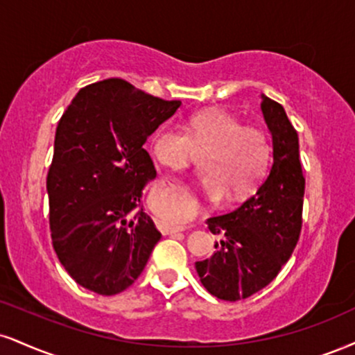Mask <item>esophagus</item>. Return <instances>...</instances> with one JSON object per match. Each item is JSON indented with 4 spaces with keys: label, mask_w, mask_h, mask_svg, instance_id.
<instances>
[{
    "label": "esophagus",
    "mask_w": 355,
    "mask_h": 355,
    "mask_svg": "<svg viewBox=\"0 0 355 355\" xmlns=\"http://www.w3.org/2000/svg\"><path fill=\"white\" fill-rule=\"evenodd\" d=\"M183 230H187V225H178V226H173V228L166 230L165 234H170V233H177V232H183Z\"/></svg>",
    "instance_id": "1"
}]
</instances>
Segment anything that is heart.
Wrapping results in <instances>:
<instances>
[{"instance_id": "obj_1", "label": "heart", "mask_w": 355, "mask_h": 355, "mask_svg": "<svg viewBox=\"0 0 355 355\" xmlns=\"http://www.w3.org/2000/svg\"><path fill=\"white\" fill-rule=\"evenodd\" d=\"M150 150L166 168L180 170L195 159L196 150H208L200 183L211 200L226 195L232 202L250 196L270 172L272 147L266 132L245 127L225 110H203L190 117L189 125L166 122L153 132Z\"/></svg>"}]
</instances>
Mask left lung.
<instances>
[{
  "instance_id": "8db88e82",
  "label": "left lung",
  "mask_w": 355,
  "mask_h": 355,
  "mask_svg": "<svg viewBox=\"0 0 355 355\" xmlns=\"http://www.w3.org/2000/svg\"><path fill=\"white\" fill-rule=\"evenodd\" d=\"M263 117L272 137V165L258 190L241 207L207 220L220 234L216 251L195 268L207 291L240 301L266 288L291 258L302 228L306 178L300 139L283 105L261 96Z\"/></svg>"
}]
</instances>
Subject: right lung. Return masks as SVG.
I'll return each mask as SVG.
<instances>
[{
	"label": "right lung",
	"instance_id": "1",
	"mask_svg": "<svg viewBox=\"0 0 355 355\" xmlns=\"http://www.w3.org/2000/svg\"><path fill=\"white\" fill-rule=\"evenodd\" d=\"M180 104L114 78L80 89L59 119L46 180L51 238L64 270L89 291H125L160 240L140 207L157 175L144 144Z\"/></svg>",
	"mask_w": 355,
	"mask_h": 355
}]
</instances>
